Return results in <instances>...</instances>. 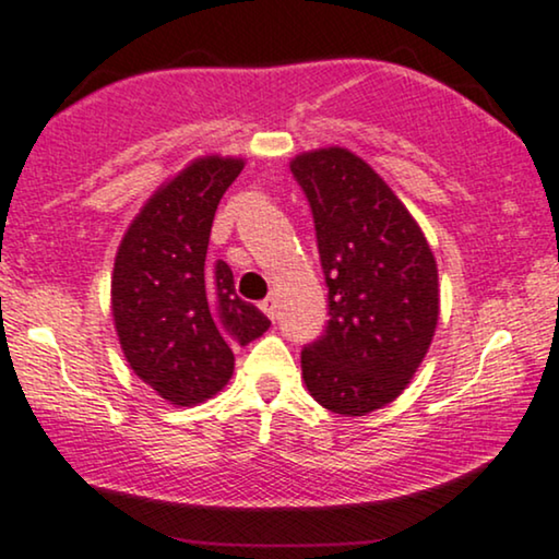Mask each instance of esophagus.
Returning <instances> with one entry per match:
<instances>
[{
	"mask_svg": "<svg viewBox=\"0 0 559 559\" xmlns=\"http://www.w3.org/2000/svg\"><path fill=\"white\" fill-rule=\"evenodd\" d=\"M260 309H263L271 319H275L278 317V299H275V296H267V299L260 301Z\"/></svg>",
	"mask_w": 559,
	"mask_h": 559,
	"instance_id": "esophagus-1",
	"label": "esophagus"
}]
</instances>
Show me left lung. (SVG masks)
<instances>
[{"label": "left lung", "instance_id": "1", "mask_svg": "<svg viewBox=\"0 0 559 559\" xmlns=\"http://www.w3.org/2000/svg\"><path fill=\"white\" fill-rule=\"evenodd\" d=\"M294 178L314 214L330 294L322 340L301 349L317 404L366 416L399 399L440 319L437 260L391 186L347 147L296 155Z\"/></svg>", "mask_w": 559, "mask_h": 559}]
</instances>
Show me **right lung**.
<instances>
[{
  "label": "right lung",
  "mask_w": 559,
  "mask_h": 559,
  "mask_svg": "<svg viewBox=\"0 0 559 559\" xmlns=\"http://www.w3.org/2000/svg\"><path fill=\"white\" fill-rule=\"evenodd\" d=\"M242 168L233 155L193 158L153 191L117 248L111 319L119 347L132 373L174 406L217 396L233 378V347L271 326L235 294L225 260H206L214 212Z\"/></svg>",
  "instance_id": "add662e5"
}]
</instances>
